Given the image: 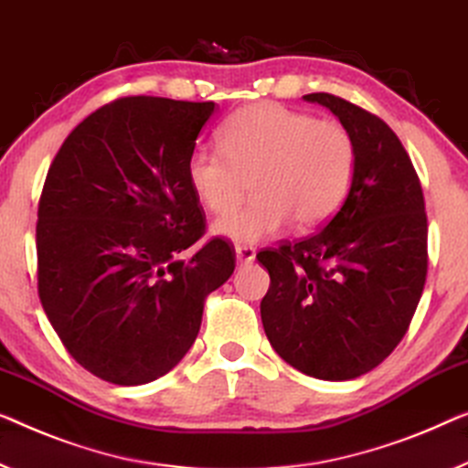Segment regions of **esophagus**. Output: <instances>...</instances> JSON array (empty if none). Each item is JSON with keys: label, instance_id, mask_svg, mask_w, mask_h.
I'll return each mask as SVG.
<instances>
[{"label": "esophagus", "instance_id": "esophagus-1", "mask_svg": "<svg viewBox=\"0 0 468 468\" xmlns=\"http://www.w3.org/2000/svg\"><path fill=\"white\" fill-rule=\"evenodd\" d=\"M235 256H237V262H239V264H250V262H254L256 250L252 246H237Z\"/></svg>", "mask_w": 468, "mask_h": 468}]
</instances>
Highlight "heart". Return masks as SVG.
<instances>
[{
    "label": "heart",
    "mask_w": 468,
    "mask_h": 468,
    "mask_svg": "<svg viewBox=\"0 0 468 468\" xmlns=\"http://www.w3.org/2000/svg\"><path fill=\"white\" fill-rule=\"evenodd\" d=\"M220 151H191L186 183L212 214L239 204L250 180L256 197L222 216L214 231L256 243L294 218L311 229L338 210L357 170V143L346 125L315 120L277 102L243 107L222 123Z\"/></svg>",
    "instance_id": "b5f03b06"
}]
</instances>
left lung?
<instances>
[{
	"label": "left lung",
	"instance_id": "1",
	"mask_svg": "<svg viewBox=\"0 0 468 468\" xmlns=\"http://www.w3.org/2000/svg\"><path fill=\"white\" fill-rule=\"evenodd\" d=\"M330 109L357 143V170L322 231L258 252L271 285L261 317L271 346L322 380H351L406 336L427 282V212L412 159L393 130L334 94Z\"/></svg>",
	"mask_w": 468,
	"mask_h": 468
}]
</instances>
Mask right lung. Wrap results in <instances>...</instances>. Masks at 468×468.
I'll return each mask as SVG.
<instances>
[{
	"label": "right lung",
	"mask_w": 468,
	"mask_h": 468,
	"mask_svg": "<svg viewBox=\"0 0 468 468\" xmlns=\"http://www.w3.org/2000/svg\"><path fill=\"white\" fill-rule=\"evenodd\" d=\"M214 102L125 96L56 153L37 207V290L71 357L99 378L146 385L185 357L204 304L235 269L186 183Z\"/></svg>",
	"instance_id": "obj_1"
}]
</instances>
